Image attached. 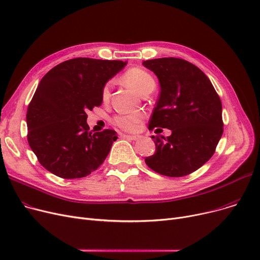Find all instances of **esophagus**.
Wrapping results in <instances>:
<instances>
[{"label":"esophagus","instance_id":"34e87169","mask_svg":"<svg viewBox=\"0 0 260 260\" xmlns=\"http://www.w3.org/2000/svg\"><path fill=\"white\" fill-rule=\"evenodd\" d=\"M122 137L125 138V139H128V140L135 141V140H139L141 138V136H139V135H125V134H123Z\"/></svg>","mask_w":260,"mask_h":260}]
</instances>
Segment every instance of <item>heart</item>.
Returning <instances> with one entry per match:
<instances>
[{"label":"heart","instance_id":"obj_1","mask_svg":"<svg viewBox=\"0 0 260 260\" xmlns=\"http://www.w3.org/2000/svg\"><path fill=\"white\" fill-rule=\"evenodd\" d=\"M123 81L139 94L149 85H155V81L153 77L139 67H134L128 70L124 74V76H123ZM109 95H111V83L108 82V83H106L102 88L103 101H107L109 99ZM141 120L142 116L140 114L133 113L116 117L114 119V123L117 126L124 131H135L137 128Z\"/></svg>","mask_w":260,"mask_h":260}]
</instances>
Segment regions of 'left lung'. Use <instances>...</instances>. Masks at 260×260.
<instances>
[{"label":"left lung","instance_id":"left-lung-1","mask_svg":"<svg viewBox=\"0 0 260 260\" xmlns=\"http://www.w3.org/2000/svg\"><path fill=\"white\" fill-rule=\"evenodd\" d=\"M154 72L160 94L148 129L169 128V137L152 136L149 169L168 177H183L197 171L214 155L223 133L222 105L211 81L194 64L178 58H160L142 63Z\"/></svg>","mask_w":260,"mask_h":260}]
</instances>
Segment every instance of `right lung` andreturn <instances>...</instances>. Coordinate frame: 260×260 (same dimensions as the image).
<instances>
[{"label":"right lung","mask_w":260,"mask_h":260,"mask_svg":"<svg viewBox=\"0 0 260 260\" xmlns=\"http://www.w3.org/2000/svg\"><path fill=\"white\" fill-rule=\"evenodd\" d=\"M126 62L76 58L42 78L27 108V140L41 166L64 179L86 177L107 157L117 133H91L87 111L102 104V88Z\"/></svg>","instance_id":"add662e5"}]
</instances>
